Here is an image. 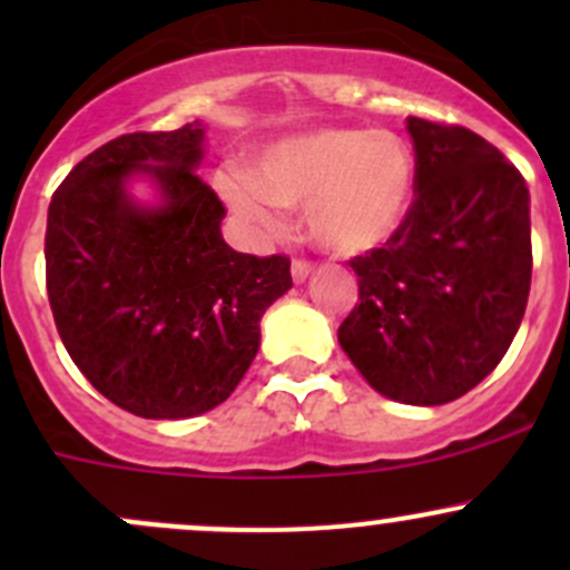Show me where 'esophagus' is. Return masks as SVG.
Listing matches in <instances>:
<instances>
[{"label":"esophagus","mask_w":570,"mask_h":570,"mask_svg":"<svg viewBox=\"0 0 570 570\" xmlns=\"http://www.w3.org/2000/svg\"><path fill=\"white\" fill-rule=\"evenodd\" d=\"M308 275H312V264L303 262V258H295V262H292V278H295V284H303Z\"/></svg>","instance_id":"1"}]
</instances>
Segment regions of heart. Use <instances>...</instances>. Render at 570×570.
I'll list each match as a JSON object with an SVG mask.
<instances>
[{"mask_svg":"<svg viewBox=\"0 0 570 570\" xmlns=\"http://www.w3.org/2000/svg\"><path fill=\"white\" fill-rule=\"evenodd\" d=\"M217 189L253 226L275 228V206L301 209L322 250L361 256L400 234L416 198V157L389 129L303 131L264 148L253 176L223 170Z\"/></svg>","mask_w":570,"mask_h":570,"instance_id":"obj_1","label":"heart"}]
</instances>
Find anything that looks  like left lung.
Returning <instances> with one entry per match:
<instances>
[{
    "label": "left lung",
    "mask_w": 570,
    "mask_h": 570,
    "mask_svg": "<svg viewBox=\"0 0 570 570\" xmlns=\"http://www.w3.org/2000/svg\"><path fill=\"white\" fill-rule=\"evenodd\" d=\"M416 200L383 248L355 256L358 306L338 344L377 394L444 405L497 370L532 278L530 189L463 126L407 118Z\"/></svg>",
    "instance_id": "1"
}]
</instances>
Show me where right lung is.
<instances>
[{
	"label": "right lung",
	"instance_id": "add662e5",
	"mask_svg": "<svg viewBox=\"0 0 570 570\" xmlns=\"http://www.w3.org/2000/svg\"><path fill=\"white\" fill-rule=\"evenodd\" d=\"M200 120L96 148L51 195L46 289L57 333L109 402L142 419H189L232 396L262 342L264 312L292 289L289 258L228 248L220 198L195 174ZM146 177L154 205L130 195Z\"/></svg>",
	"mask_w": 570,
	"mask_h": 570
}]
</instances>
